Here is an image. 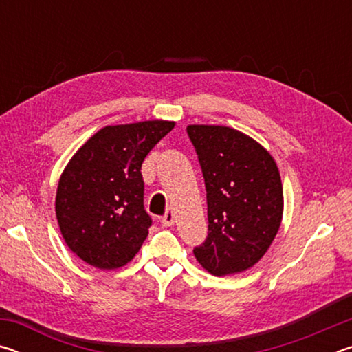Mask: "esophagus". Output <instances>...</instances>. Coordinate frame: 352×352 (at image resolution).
<instances>
[{"instance_id": "34e87169", "label": "esophagus", "mask_w": 352, "mask_h": 352, "mask_svg": "<svg viewBox=\"0 0 352 352\" xmlns=\"http://www.w3.org/2000/svg\"><path fill=\"white\" fill-rule=\"evenodd\" d=\"M162 222H163L164 226H172V225H174V223H175V212L169 210V211L166 212L164 216H163Z\"/></svg>"}]
</instances>
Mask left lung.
<instances>
[{"label": "left lung", "instance_id": "obj_1", "mask_svg": "<svg viewBox=\"0 0 352 352\" xmlns=\"http://www.w3.org/2000/svg\"><path fill=\"white\" fill-rule=\"evenodd\" d=\"M208 201V237L194 248L214 276L242 273L270 248L283 222L284 194L275 158L239 130L190 124Z\"/></svg>", "mask_w": 352, "mask_h": 352}]
</instances>
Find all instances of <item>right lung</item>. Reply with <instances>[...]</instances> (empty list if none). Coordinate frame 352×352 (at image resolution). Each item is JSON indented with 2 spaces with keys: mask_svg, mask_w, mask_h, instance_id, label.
<instances>
[{
  "mask_svg": "<svg viewBox=\"0 0 352 352\" xmlns=\"http://www.w3.org/2000/svg\"><path fill=\"white\" fill-rule=\"evenodd\" d=\"M174 127L164 119L107 126L65 166L56 194L58 228L88 265L119 269L140 252L151 226L141 164Z\"/></svg>",
  "mask_w": 352,
  "mask_h": 352,
  "instance_id": "obj_1",
  "label": "right lung"
}]
</instances>
